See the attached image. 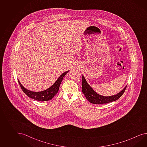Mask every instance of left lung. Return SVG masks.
<instances>
[{
  "mask_svg": "<svg viewBox=\"0 0 147 147\" xmlns=\"http://www.w3.org/2000/svg\"><path fill=\"white\" fill-rule=\"evenodd\" d=\"M126 88V86L119 93L113 96H103L94 92L91 87L87 84L84 76H82V92L87 100L93 104L102 105L115 101L121 98L122 95L124 94Z\"/></svg>",
  "mask_w": 147,
  "mask_h": 147,
  "instance_id": "obj_1",
  "label": "left lung"
}]
</instances>
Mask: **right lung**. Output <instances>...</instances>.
Masks as SVG:
<instances>
[{"label": "right lung", "mask_w": 147, "mask_h": 147, "mask_svg": "<svg viewBox=\"0 0 147 147\" xmlns=\"http://www.w3.org/2000/svg\"><path fill=\"white\" fill-rule=\"evenodd\" d=\"M68 72L69 71L65 72L63 74H62L60 76V77L57 79L56 82L54 83L52 86L49 87V88H48L46 90L39 92H34L28 90L24 87H23L21 84L19 82V80H18V82L23 92L26 94L28 97L39 101H46L51 100L55 95V94L57 93L59 90V87L60 86L61 83L62 82L63 78Z\"/></svg>", "instance_id": "1"}]
</instances>
